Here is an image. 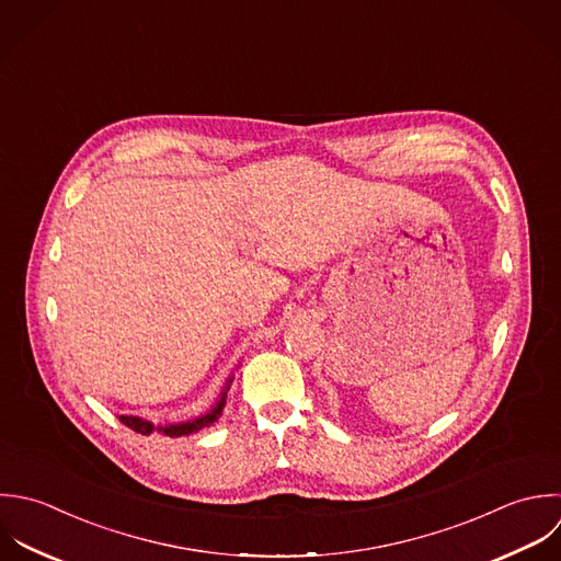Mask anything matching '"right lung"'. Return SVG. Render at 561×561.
I'll use <instances>...</instances> for the list:
<instances>
[{
	"mask_svg": "<svg viewBox=\"0 0 561 561\" xmlns=\"http://www.w3.org/2000/svg\"><path fill=\"white\" fill-rule=\"evenodd\" d=\"M231 382H233V380H229V382H227L225 393H222L220 402L211 409V413H207V415H203V417H198V420H194V422L176 424V426H159V428H154L150 422H144V420H139V417H126V415H122V417H119V422H122L124 426H128L130 431L139 433V435H150L152 431H159V433H161V435H165V437H187V435H196V433H201V431H205V428L214 426V424L220 420L222 409H225V404H227V391H229Z\"/></svg>",
	"mask_w": 561,
	"mask_h": 561,
	"instance_id": "obj_1",
	"label": "right lung"
}]
</instances>
